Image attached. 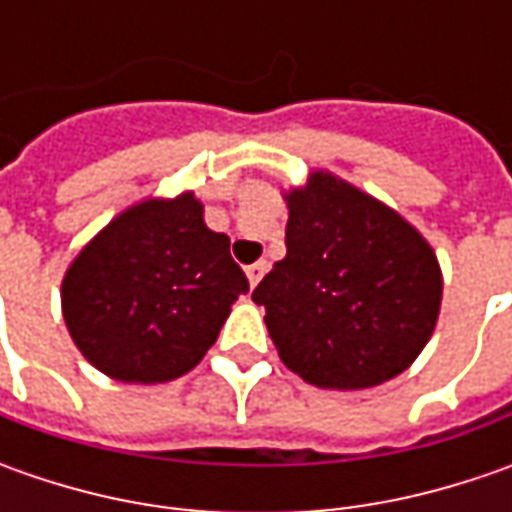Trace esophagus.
Here are the masks:
<instances>
[{
  "label": "esophagus",
  "mask_w": 512,
  "mask_h": 512,
  "mask_svg": "<svg viewBox=\"0 0 512 512\" xmlns=\"http://www.w3.org/2000/svg\"><path fill=\"white\" fill-rule=\"evenodd\" d=\"M247 279H250V285L256 287L259 282H262V276H265L267 270V262H256V265H247Z\"/></svg>",
  "instance_id": "34e87169"
}]
</instances>
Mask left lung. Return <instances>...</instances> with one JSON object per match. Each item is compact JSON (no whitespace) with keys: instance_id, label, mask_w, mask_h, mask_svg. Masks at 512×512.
<instances>
[{"instance_id":"left-lung-1","label":"left lung","mask_w":512,"mask_h":512,"mask_svg":"<svg viewBox=\"0 0 512 512\" xmlns=\"http://www.w3.org/2000/svg\"><path fill=\"white\" fill-rule=\"evenodd\" d=\"M285 199L287 256L253 290L282 362L330 390L399 376L439 319L433 247L396 210L325 170Z\"/></svg>"}]
</instances>
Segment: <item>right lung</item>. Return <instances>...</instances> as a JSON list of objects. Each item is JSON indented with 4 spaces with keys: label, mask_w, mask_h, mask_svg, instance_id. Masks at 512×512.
<instances>
[{
    "label": "right lung",
    "mask_w": 512,
    "mask_h": 512,
    "mask_svg": "<svg viewBox=\"0 0 512 512\" xmlns=\"http://www.w3.org/2000/svg\"><path fill=\"white\" fill-rule=\"evenodd\" d=\"M230 239L213 233L193 193L119 213L73 259L62 282L70 339L116 382L156 384L202 362L247 293Z\"/></svg>",
    "instance_id": "right-lung-1"
}]
</instances>
